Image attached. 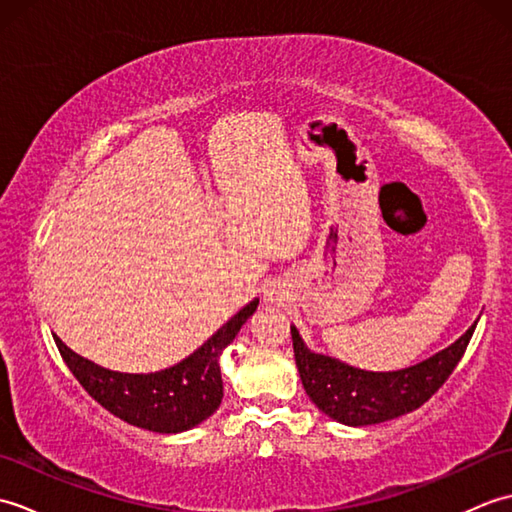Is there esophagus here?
I'll return each instance as SVG.
<instances>
[{"label": "esophagus", "instance_id": "1", "mask_svg": "<svg viewBox=\"0 0 512 512\" xmlns=\"http://www.w3.org/2000/svg\"><path fill=\"white\" fill-rule=\"evenodd\" d=\"M266 297H268V301H273L275 299V290H266Z\"/></svg>", "mask_w": 512, "mask_h": 512}]
</instances>
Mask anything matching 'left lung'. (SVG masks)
I'll return each instance as SVG.
<instances>
[{
    "label": "left lung",
    "instance_id": "8db88e82",
    "mask_svg": "<svg viewBox=\"0 0 512 512\" xmlns=\"http://www.w3.org/2000/svg\"><path fill=\"white\" fill-rule=\"evenodd\" d=\"M475 325L477 321L458 341L427 361L396 372H367L339 358L312 352L295 325H290V332L301 383L314 405L347 427H367L405 416L436 394L460 363Z\"/></svg>",
    "mask_w": 512,
    "mask_h": 512
}]
</instances>
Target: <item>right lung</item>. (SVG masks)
I'll list each match as a JSON object with an SVG mask.
<instances>
[{"label":"right lung","mask_w":512,"mask_h":512,"mask_svg":"<svg viewBox=\"0 0 512 512\" xmlns=\"http://www.w3.org/2000/svg\"><path fill=\"white\" fill-rule=\"evenodd\" d=\"M257 306L259 299L246 303L193 354L151 374L112 372L74 354L61 339L57 347L83 389L116 418L147 431L180 433L198 427L220 407L224 396L220 356Z\"/></svg>","instance_id":"1"}]
</instances>
